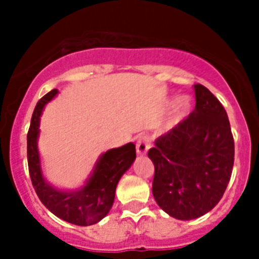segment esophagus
<instances>
[{"label":"esophagus","mask_w":259,"mask_h":259,"mask_svg":"<svg viewBox=\"0 0 259 259\" xmlns=\"http://www.w3.org/2000/svg\"><path fill=\"white\" fill-rule=\"evenodd\" d=\"M150 142H149V137H146V136H142L137 140V145H136V149H137V154L140 156H144L146 154L148 149H149Z\"/></svg>","instance_id":"34e87169"}]
</instances>
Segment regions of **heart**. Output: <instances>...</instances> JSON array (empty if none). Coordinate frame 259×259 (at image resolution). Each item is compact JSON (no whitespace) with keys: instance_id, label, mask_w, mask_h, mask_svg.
<instances>
[{"instance_id":"heart-1","label":"heart","mask_w":259,"mask_h":259,"mask_svg":"<svg viewBox=\"0 0 259 259\" xmlns=\"http://www.w3.org/2000/svg\"><path fill=\"white\" fill-rule=\"evenodd\" d=\"M189 109H191V102H189L188 98H185V97L177 98L176 102L173 103L169 126L179 123V122H180L181 119L188 114Z\"/></svg>"}]
</instances>
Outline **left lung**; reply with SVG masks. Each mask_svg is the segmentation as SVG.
Wrapping results in <instances>:
<instances>
[{"label": "left lung", "mask_w": 259, "mask_h": 259, "mask_svg": "<svg viewBox=\"0 0 259 259\" xmlns=\"http://www.w3.org/2000/svg\"><path fill=\"white\" fill-rule=\"evenodd\" d=\"M195 98L192 113L148 152L154 164V200L179 221L211 211L223 196L234 165V138L225 107L201 84H195Z\"/></svg>", "instance_id": "left-lung-1"}]
</instances>
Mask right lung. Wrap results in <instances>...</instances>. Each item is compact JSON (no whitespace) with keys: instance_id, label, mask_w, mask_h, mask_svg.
<instances>
[{"instance_id":"obj_1","label":"right lung","mask_w":259,"mask_h":259,"mask_svg":"<svg viewBox=\"0 0 259 259\" xmlns=\"http://www.w3.org/2000/svg\"><path fill=\"white\" fill-rule=\"evenodd\" d=\"M59 91L54 89L37 102L32 114L28 132V168L33 188L41 203L63 221L76 226L98 223L113 207L115 188L122 175L136 160V145L129 142L121 148L107 150L98 160L87 183L76 191H60L48 184L42 177L37 138L40 133V115L44 106Z\"/></svg>"}]
</instances>
